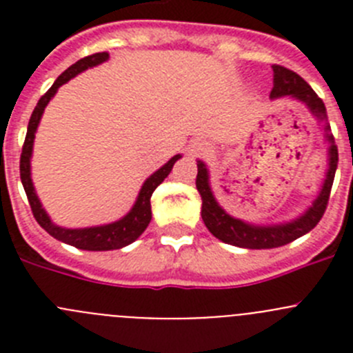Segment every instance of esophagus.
<instances>
[{"label":"esophagus","instance_id":"34e87169","mask_svg":"<svg viewBox=\"0 0 353 353\" xmlns=\"http://www.w3.org/2000/svg\"><path fill=\"white\" fill-rule=\"evenodd\" d=\"M208 145L205 141H192L191 145H189V154H205V152H208Z\"/></svg>","mask_w":353,"mask_h":353}]
</instances>
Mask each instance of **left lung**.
<instances>
[{
	"label": "left lung",
	"instance_id": "1",
	"mask_svg": "<svg viewBox=\"0 0 353 353\" xmlns=\"http://www.w3.org/2000/svg\"><path fill=\"white\" fill-rule=\"evenodd\" d=\"M274 86L270 92V99H293L301 102L310 109V113L318 120V123H323V138L329 143L327 148V157H329V170L325 173L323 185L314 198L313 203L305 208L304 214L286 223L277 224H252L248 221L236 219L228 214L219 201L215 199L214 191L210 187V173L203 161H198V176H196V189L201 196V217H203L205 226L215 239L223 240L224 244H232L236 248L245 249H272L281 248L290 244L299 236L311 232L327 208L330 189L334 182L336 168H338V146L334 145V138L330 134V127L327 123V111L322 99L313 92L310 84L305 83L299 74L274 65Z\"/></svg>",
	"mask_w": 353,
	"mask_h": 353
}]
</instances>
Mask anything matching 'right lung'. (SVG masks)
Masks as SVG:
<instances>
[{
    "instance_id": "obj_1",
    "label": "right lung",
    "mask_w": 353,
    "mask_h": 353,
    "mask_svg": "<svg viewBox=\"0 0 353 353\" xmlns=\"http://www.w3.org/2000/svg\"><path fill=\"white\" fill-rule=\"evenodd\" d=\"M108 60L109 52H95V54L92 56H86L83 60L70 65V67L54 81V84L46 92V95L40 97L39 104L33 109V114H31L30 123H28V132L23 145V154H21V182H23L28 201H30L31 212L35 215L37 223H39L49 235L54 236L56 240H61L65 244L74 245V248L83 249V251H113V249L125 248V245L132 244L136 239H139V235L145 232L146 226H148L150 221H152V205H150V198H152V194H154V191L157 189L159 183L164 182V179L171 173L174 162L182 157L180 154L174 155V157H171L164 166L159 168L154 174H150L148 179L145 180V183L141 185V189H139V194L138 198H136V201H134L132 208H130L121 219L114 221V223L90 228H63L52 223L49 214L46 212V208L40 203L39 196H37L35 192V187H33V180H31V154H33V141H35V132L37 129H39L40 118H42L46 105H48L49 101L56 95V92H58V88H60L61 84L70 81L72 77H76L81 72L88 70V68L92 67H97V65L104 63V61Z\"/></svg>"
}]
</instances>
